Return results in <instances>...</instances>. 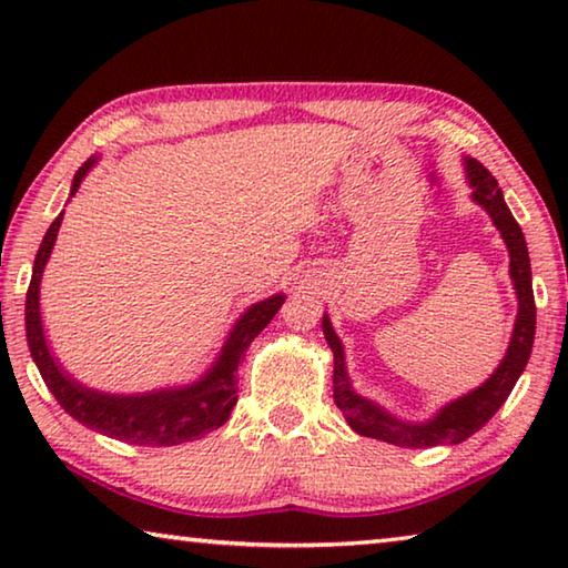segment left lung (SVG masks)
<instances>
[{"mask_svg": "<svg viewBox=\"0 0 568 568\" xmlns=\"http://www.w3.org/2000/svg\"><path fill=\"white\" fill-rule=\"evenodd\" d=\"M466 172L468 182L474 187L476 203L491 215L494 225L501 230V237L511 255V281L518 295V315L511 335V345L504 355V361L494 371L484 386L470 390L468 396L458 398L436 413V418L426 423H406L388 410H383L376 403L358 396L351 388L348 373H345V358L343 345L335 335L331 318L323 315V333L333 351V400L335 406L343 410L348 426L355 434L386 440L393 446L403 448H430L444 444H460L468 436H474L478 428H484L494 413L504 406L508 393L514 390L518 376H521L528 355L534 348V333H536V303H534V287H531V261H528V250L521 227L511 215V210L504 203L501 187H498L496 178L488 172L478 160L466 158Z\"/></svg>", "mask_w": 568, "mask_h": 568, "instance_id": "8db88e82", "label": "left lung"}]
</instances>
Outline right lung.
<instances>
[{"instance_id":"obj_1","label":"right lung","mask_w":568,"mask_h":568,"mask_svg":"<svg viewBox=\"0 0 568 568\" xmlns=\"http://www.w3.org/2000/svg\"><path fill=\"white\" fill-rule=\"evenodd\" d=\"M92 165L94 158H90L77 170L70 195H74L82 178L88 175ZM62 215L64 213L57 215L50 230H47L40 250H37L24 305L27 343H30V353L37 368H40V376L44 378L47 388L52 390L57 403L74 420H80L82 426L134 446H180L187 444V440L203 438L210 430L223 426L230 418V410L237 403L235 373L240 358L250 348V343L257 338V333L281 311L285 295L277 293L267 297V301L247 307V313L235 323L233 333L227 335L223 353H220L213 368L197 383H192V386L142 393V396H110V393L84 388L74 378L67 376L52 358L50 348H47L40 318V283L44 265L50 261L57 233H60Z\"/></svg>"}]
</instances>
